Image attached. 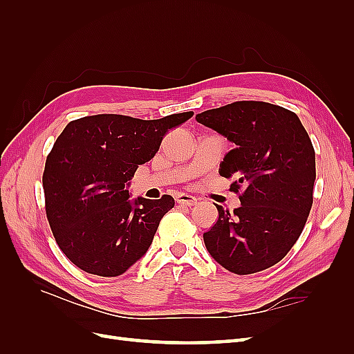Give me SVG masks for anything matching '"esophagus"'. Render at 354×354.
<instances>
[{
  "label": "esophagus",
  "instance_id": "34e87169",
  "mask_svg": "<svg viewBox=\"0 0 354 354\" xmlns=\"http://www.w3.org/2000/svg\"><path fill=\"white\" fill-rule=\"evenodd\" d=\"M176 201H177V203H180V205H185V207H194V205H196V202H198L196 198L186 195V194L177 195Z\"/></svg>",
  "mask_w": 354,
  "mask_h": 354
}]
</instances>
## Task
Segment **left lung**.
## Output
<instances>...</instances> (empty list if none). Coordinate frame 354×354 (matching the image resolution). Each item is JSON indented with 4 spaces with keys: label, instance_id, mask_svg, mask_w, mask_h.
Listing matches in <instances>:
<instances>
[{
    "label": "left lung",
    "instance_id": "left-lung-1",
    "mask_svg": "<svg viewBox=\"0 0 354 354\" xmlns=\"http://www.w3.org/2000/svg\"><path fill=\"white\" fill-rule=\"evenodd\" d=\"M196 121L234 143L220 176L233 178L229 190L241 199L233 212L216 205L218 220L203 233L207 250L232 273L269 269L292 248L312 209V140L294 112L266 102H233Z\"/></svg>",
    "mask_w": 354,
    "mask_h": 354
}]
</instances>
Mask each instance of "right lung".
I'll return each mask as SVG.
<instances>
[{"instance_id": "add662e5", "label": "right lung", "mask_w": 354, "mask_h": 354, "mask_svg": "<svg viewBox=\"0 0 354 354\" xmlns=\"http://www.w3.org/2000/svg\"><path fill=\"white\" fill-rule=\"evenodd\" d=\"M192 116H84L57 137L42 174L46 214L59 248L81 270L120 276L146 254L174 199L130 202L128 181L156 155L171 128Z\"/></svg>"}]
</instances>
